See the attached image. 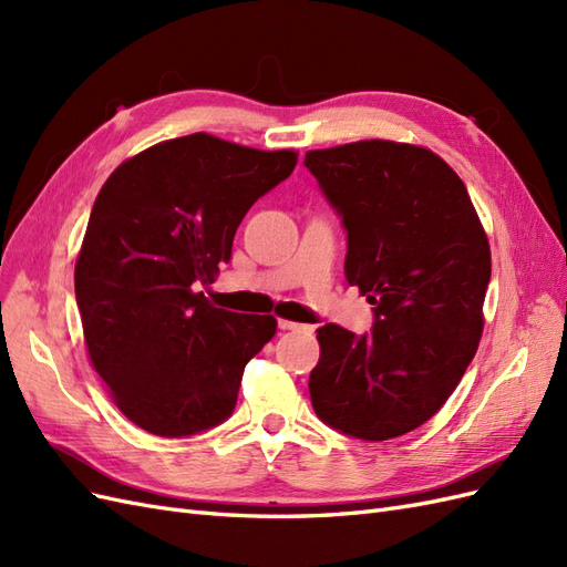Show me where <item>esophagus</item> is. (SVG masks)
Here are the masks:
<instances>
[{"instance_id":"obj_1","label":"esophagus","mask_w":567,"mask_h":567,"mask_svg":"<svg viewBox=\"0 0 567 567\" xmlns=\"http://www.w3.org/2000/svg\"><path fill=\"white\" fill-rule=\"evenodd\" d=\"M279 329H281V331H307V333H312L315 326H310V323H298V321H288V319H279Z\"/></svg>"}]
</instances>
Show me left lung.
Returning a JSON list of instances; mask_svg holds the SVG:
<instances>
[{
  "instance_id": "left-lung-1",
  "label": "left lung",
  "mask_w": 567,
  "mask_h": 567,
  "mask_svg": "<svg viewBox=\"0 0 567 567\" xmlns=\"http://www.w3.org/2000/svg\"><path fill=\"white\" fill-rule=\"evenodd\" d=\"M305 167L348 231L346 277L373 329L317 331V416L381 442L435 416L483 336L492 257L466 186L433 151L385 140L307 151Z\"/></svg>"
}]
</instances>
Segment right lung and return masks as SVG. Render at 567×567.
Returning <instances> with one entry per match:
<instances>
[{
	"instance_id": "add662e5",
	"label": "right lung",
	"mask_w": 567,
	"mask_h": 567,
	"mask_svg": "<svg viewBox=\"0 0 567 567\" xmlns=\"http://www.w3.org/2000/svg\"><path fill=\"white\" fill-rule=\"evenodd\" d=\"M296 151L196 132L125 161L101 186L75 262L92 367L123 414L161 437L227 421L244 369L277 333L269 315L210 305L250 205L290 177Z\"/></svg>"
}]
</instances>
